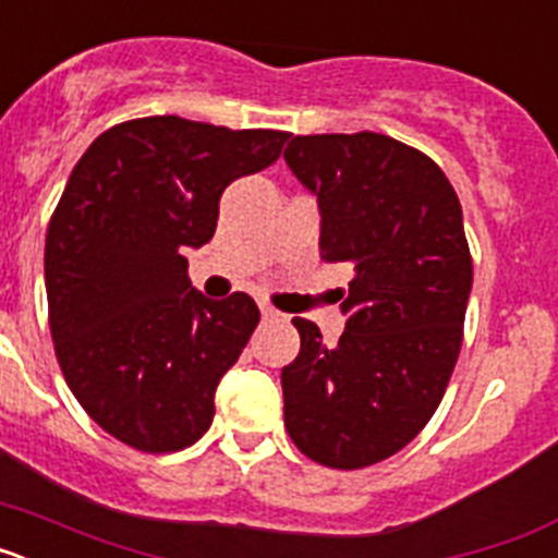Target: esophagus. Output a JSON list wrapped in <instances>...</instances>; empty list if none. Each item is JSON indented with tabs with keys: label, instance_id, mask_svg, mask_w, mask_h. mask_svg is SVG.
Segmentation results:
<instances>
[{
	"label": "esophagus",
	"instance_id": "obj_1",
	"mask_svg": "<svg viewBox=\"0 0 558 558\" xmlns=\"http://www.w3.org/2000/svg\"><path fill=\"white\" fill-rule=\"evenodd\" d=\"M259 313H263V318H279V310H274L270 304H259Z\"/></svg>",
	"mask_w": 558,
	"mask_h": 558
}]
</instances>
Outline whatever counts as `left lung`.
Returning a JSON list of instances; mask_svg holds the SVG:
<instances>
[{
  "label": "left lung",
  "instance_id": "8db88e82",
  "mask_svg": "<svg viewBox=\"0 0 558 558\" xmlns=\"http://www.w3.org/2000/svg\"><path fill=\"white\" fill-rule=\"evenodd\" d=\"M284 161L318 198L322 259L352 268L335 347L293 318L284 427L313 461L360 470L411 445L445 397L472 290L463 211L436 161L383 133L293 136Z\"/></svg>",
  "mask_w": 558,
  "mask_h": 558
}]
</instances>
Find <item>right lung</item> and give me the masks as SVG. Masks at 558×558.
Listing matches in <instances>:
<instances>
[{
  "instance_id": "obj_1",
  "label": "right lung",
  "mask_w": 558,
  "mask_h": 558,
  "mask_svg": "<svg viewBox=\"0 0 558 558\" xmlns=\"http://www.w3.org/2000/svg\"><path fill=\"white\" fill-rule=\"evenodd\" d=\"M288 140L142 117L100 133L69 175L44 245L49 329L83 411L122 445L175 452L209 430L259 310L192 288L184 251L211 240L226 186Z\"/></svg>"
}]
</instances>
